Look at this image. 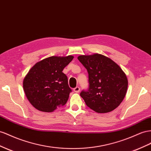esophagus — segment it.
Segmentation results:
<instances>
[{"label": "esophagus", "instance_id": "obj_1", "mask_svg": "<svg viewBox=\"0 0 151 151\" xmlns=\"http://www.w3.org/2000/svg\"><path fill=\"white\" fill-rule=\"evenodd\" d=\"M74 91L76 93H79L80 91V88L79 86H77L75 88H74Z\"/></svg>", "mask_w": 151, "mask_h": 151}]
</instances>
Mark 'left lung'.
Wrapping results in <instances>:
<instances>
[{
	"instance_id": "8db88e82",
	"label": "left lung",
	"mask_w": 151,
	"mask_h": 151,
	"mask_svg": "<svg viewBox=\"0 0 151 151\" xmlns=\"http://www.w3.org/2000/svg\"><path fill=\"white\" fill-rule=\"evenodd\" d=\"M77 58L88 73V89L80 93L86 104L98 113L112 111L122 102L127 91L124 72L104 55H81Z\"/></svg>"
}]
</instances>
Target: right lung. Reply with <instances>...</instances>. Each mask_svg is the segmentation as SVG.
<instances>
[{"label":"right lung","mask_w":151,"mask_h":151,"mask_svg":"<svg viewBox=\"0 0 151 151\" xmlns=\"http://www.w3.org/2000/svg\"><path fill=\"white\" fill-rule=\"evenodd\" d=\"M74 56H51L37 63L23 80L28 100L40 111L51 112L64 105L72 92L67 76L62 72Z\"/></svg>","instance_id":"right-lung-1"}]
</instances>
